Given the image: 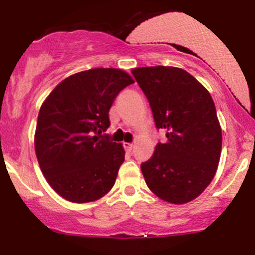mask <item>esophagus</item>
I'll return each mask as SVG.
<instances>
[{
    "mask_svg": "<svg viewBox=\"0 0 255 255\" xmlns=\"http://www.w3.org/2000/svg\"><path fill=\"white\" fill-rule=\"evenodd\" d=\"M124 147L127 152H131V148H133V144H130V142H125Z\"/></svg>",
    "mask_w": 255,
    "mask_h": 255,
    "instance_id": "esophagus-1",
    "label": "esophagus"
}]
</instances>
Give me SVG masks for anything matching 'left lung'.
<instances>
[{"label": "left lung", "instance_id": "8db88e82", "mask_svg": "<svg viewBox=\"0 0 255 255\" xmlns=\"http://www.w3.org/2000/svg\"><path fill=\"white\" fill-rule=\"evenodd\" d=\"M131 74L150 103L156 128L166 135L140 165L146 184L164 201L188 203L211 182L221 157L222 130L213 99L181 68L142 67Z\"/></svg>", "mask_w": 255, "mask_h": 255}]
</instances>
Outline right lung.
I'll return each mask as SVG.
<instances>
[{"label": "right lung", "mask_w": 255, "mask_h": 255, "mask_svg": "<svg viewBox=\"0 0 255 255\" xmlns=\"http://www.w3.org/2000/svg\"><path fill=\"white\" fill-rule=\"evenodd\" d=\"M134 80L121 69L95 68L64 79L38 114L34 148L44 177L72 203H89L113 188L125 160L121 144L102 134L115 98Z\"/></svg>", "instance_id": "add662e5"}]
</instances>
